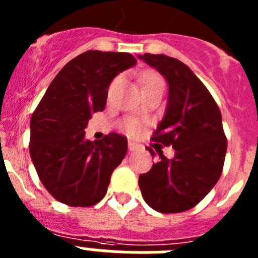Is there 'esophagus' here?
Listing matches in <instances>:
<instances>
[{"label":"esophagus","mask_w":258,"mask_h":258,"mask_svg":"<svg viewBox=\"0 0 258 258\" xmlns=\"http://www.w3.org/2000/svg\"><path fill=\"white\" fill-rule=\"evenodd\" d=\"M127 147H129V151H136V150L138 149V145L134 142H132V141H129V143H127Z\"/></svg>","instance_id":"obj_1"}]
</instances>
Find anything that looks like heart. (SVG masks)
Listing matches in <instances>:
<instances>
[{
	"instance_id": "obj_1",
	"label": "heart",
	"mask_w": 258,
	"mask_h": 258,
	"mask_svg": "<svg viewBox=\"0 0 258 258\" xmlns=\"http://www.w3.org/2000/svg\"><path fill=\"white\" fill-rule=\"evenodd\" d=\"M120 79H115L111 84V89L115 88L118 84ZM155 86H164V80L163 77L159 76L157 74H154V72H147L142 76V90L143 89H149V88H155ZM124 129L129 134H136L140 132L141 124L137 121L136 118H126L124 121Z\"/></svg>"
}]
</instances>
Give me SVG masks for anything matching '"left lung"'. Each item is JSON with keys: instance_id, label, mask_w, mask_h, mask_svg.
I'll return each mask as SVG.
<instances>
[{"instance_id": "obj_1", "label": "left lung", "mask_w": 258, "mask_h": 258, "mask_svg": "<svg viewBox=\"0 0 258 258\" xmlns=\"http://www.w3.org/2000/svg\"><path fill=\"white\" fill-rule=\"evenodd\" d=\"M138 58L169 84L165 115L151 140L175 151L172 160L159 151V161L138 183L152 209L181 213L199 204L220 179L227 149L222 116L206 85L181 60L150 52ZM146 149L155 156L151 147Z\"/></svg>"}]
</instances>
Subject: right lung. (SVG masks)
Returning <instances> with one entry per match:
<instances>
[{
    "label": "right lung",
    "mask_w": 258,
    "mask_h": 258,
    "mask_svg": "<svg viewBox=\"0 0 258 258\" xmlns=\"http://www.w3.org/2000/svg\"><path fill=\"white\" fill-rule=\"evenodd\" d=\"M136 63L129 52H83L59 71L32 113L29 154L38 178L58 202L92 207L106 195L127 140L109 133L92 142L84 131L93 113L104 109L111 81Z\"/></svg>",
    "instance_id": "right-lung-1"
}]
</instances>
